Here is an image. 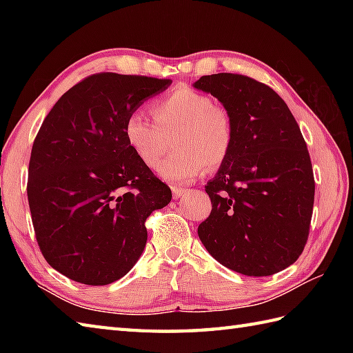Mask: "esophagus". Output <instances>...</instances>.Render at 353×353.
Masks as SVG:
<instances>
[{
  "label": "esophagus",
  "instance_id": "obj_1",
  "mask_svg": "<svg viewBox=\"0 0 353 353\" xmlns=\"http://www.w3.org/2000/svg\"><path fill=\"white\" fill-rule=\"evenodd\" d=\"M171 191H172V199H174V200L181 199V197L183 196V194L188 192V190H185V188H177V186H172Z\"/></svg>",
  "mask_w": 353,
  "mask_h": 353
}]
</instances>
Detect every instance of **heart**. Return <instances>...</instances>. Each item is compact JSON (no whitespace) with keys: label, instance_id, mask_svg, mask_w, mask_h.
I'll return each mask as SVG.
<instances>
[{"label":"heart","instance_id":"heart-1","mask_svg":"<svg viewBox=\"0 0 353 353\" xmlns=\"http://www.w3.org/2000/svg\"><path fill=\"white\" fill-rule=\"evenodd\" d=\"M152 121L133 110L124 121V138L133 154L156 168L167 152L168 138L177 152L161 163L159 174L170 182L188 183L228 161L234 147V123L229 110L205 92L179 86L153 104Z\"/></svg>","mask_w":353,"mask_h":353}]
</instances>
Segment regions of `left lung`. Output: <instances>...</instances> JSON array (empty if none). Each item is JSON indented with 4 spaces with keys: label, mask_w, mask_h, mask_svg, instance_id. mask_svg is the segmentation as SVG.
<instances>
[{
    "label": "left lung",
    "mask_w": 353,
    "mask_h": 353,
    "mask_svg": "<svg viewBox=\"0 0 353 353\" xmlns=\"http://www.w3.org/2000/svg\"><path fill=\"white\" fill-rule=\"evenodd\" d=\"M234 123V147L205 186L212 211L199 238L221 265L245 276L282 272L308 241L314 172L294 117L272 88L241 74L200 77Z\"/></svg>",
    "instance_id": "left-lung-1"
}]
</instances>
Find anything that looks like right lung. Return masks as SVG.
Masks as SVG:
<instances>
[{
	"instance_id": "add662e5",
	"label": "right lung",
	"mask_w": 353,
	"mask_h": 353,
	"mask_svg": "<svg viewBox=\"0 0 353 353\" xmlns=\"http://www.w3.org/2000/svg\"><path fill=\"white\" fill-rule=\"evenodd\" d=\"M170 79L92 74L52 106L37 132L27 196L36 241L48 264L85 285H108L134 265L145 220L171 190L133 154L124 121Z\"/></svg>"
}]
</instances>
